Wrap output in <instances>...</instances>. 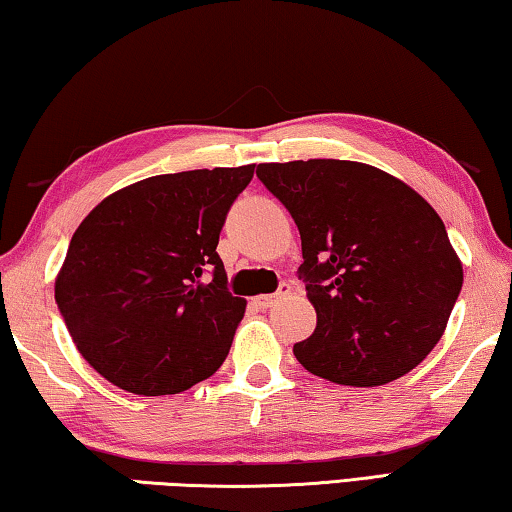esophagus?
<instances>
[{"mask_svg":"<svg viewBox=\"0 0 512 512\" xmlns=\"http://www.w3.org/2000/svg\"><path fill=\"white\" fill-rule=\"evenodd\" d=\"M288 293H290V283L283 281L277 293H272V295H258V297H254V304L258 306V309H272V306L277 304V302L281 300V297H286Z\"/></svg>","mask_w":512,"mask_h":512,"instance_id":"esophagus-1","label":"esophagus"}]
</instances>
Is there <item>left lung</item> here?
Segmentation results:
<instances>
[{
	"mask_svg": "<svg viewBox=\"0 0 512 512\" xmlns=\"http://www.w3.org/2000/svg\"><path fill=\"white\" fill-rule=\"evenodd\" d=\"M256 176L302 238L297 274L318 325L295 343L297 361L348 387H380L419 366L462 290L460 258L430 203L361 162H272Z\"/></svg>",
	"mask_w": 512,
	"mask_h": 512,
	"instance_id": "obj_1",
	"label": "left lung"
}]
</instances>
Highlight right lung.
<instances>
[{
	"mask_svg": "<svg viewBox=\"0 0 512 512\" xmlns=\"http://www.w3.org/2000/svg\"><path fill=\"white\" fill-rule=\"evenodd\" d=\"M251 178L254 164L153 176L86 215L54 300L105 380L167 396L224 364L247 302L231 295L217 242Z\"/></svg>",
	"mask_w": 512,
	"mask_h": 512,
	"instance_id": "obj_1",
	"label": "right lung"
}]
</instances>
